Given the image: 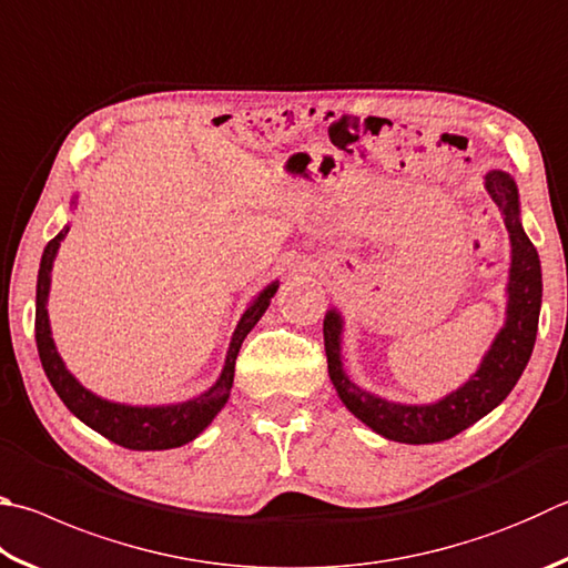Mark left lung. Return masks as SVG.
I'll return each instance as SVG.
<instances>
[{
	"label": "left lung",
	"instance_id": "obj_1",
	"mask_svg": "<svg viewBox=\"0 0 568 568\" xmlns=\"http://www.w3.org/2000/svg\"><path fill=\"white\" fill-rule=\"evenodd\" d=\"M484 185H487L491 201L499 205L511 241L507 320L477 373L459 389L449 392L447 397L432 402V405H399V402L369 395L345 375L343 355H339L343 317L337 311H327L323 320L327 373L339 399L357 419H363L369 429L387 439L405 442V445H432V442H445L459 435L462 429L471 427L474 422L489 415L494 407L507 399L531 357L541 311L539 253L521 229L519 191L509 173L489 171Z\"/></svg>",
	"mask_w": 568,
	"mask_h": 568
}]
</instances>
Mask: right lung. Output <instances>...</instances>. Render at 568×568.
Segmentation results:
<instances>
[{
	"mask_svg": "<svg viewBox=\"0 0 568 568\" xmlns=\"http://www.w3.org/2000/svg\"><path fill=\"white\" fill-rule=\"evenodd\" d=\"M67 233H69V225L47 243L44 255H41L39 277H37L34 333H37V349H39L41 367H44L51 387L57 389V395L69 407V412H74L84 425L97 429L99 435L111 439L113 445H121L126 449H139V452L173 449V447L189 445L191 439L199 437L201 432L211 425L213 417L219 415L225 402H229L233 375H235V357L241 353L245 335L251 333L257 320H261L263 313L267 311V305H271V297L277 291V281L267 285L239 320V327H235L229 345V355H225L223 373L219 379H215L213 387H209L203 395L193 397L189 402H179V405H161V407L121 405V402H109L81 385L79 379L67 369L64 359H61L57 353L54 339H51L49 313H47L51 265H54L57 251Z\"/></svg>",
	"mask_w": 568,
	"mask_h": 568,
	"instance_id": "1",
	"label": "right lung"
}]
</instances>
